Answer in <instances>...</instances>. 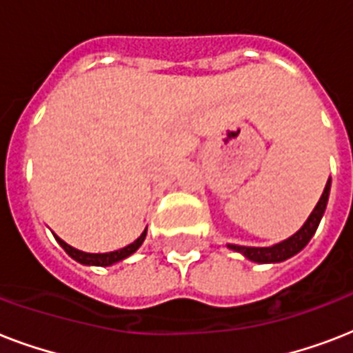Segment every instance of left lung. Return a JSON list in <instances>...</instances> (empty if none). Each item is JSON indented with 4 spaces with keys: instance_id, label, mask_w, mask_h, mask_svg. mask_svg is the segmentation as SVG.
<instances>
[{
    "instance_id": "obj_1",
    "label": "left lung",
    "mask_w": 353,
    "mask_h": 353,
    "mask_svg": "<svg viewBox=\"0 0 353 353\" xmlns=\"http://www.w3.org/2000/svg\"><path fill=\"white\" fill-rule=\"evenodd\" d=\"M330 187H332V179H328L326 187H324V192L319 199L317 207L313 209V212L310 214L307 221L302 225V229L299 232L288 238V240L280 241L273 247H241V245H229L234 251L241 252L243 256H247L252 262L258 263H271V262H282V260H288L293 254H296L299 251H302L304 247L307 245V241L312 240V236L317 231L319 223H321V218H323L324 210H326V203H328L330 196Z\"/></svg>"
}]
</instances>
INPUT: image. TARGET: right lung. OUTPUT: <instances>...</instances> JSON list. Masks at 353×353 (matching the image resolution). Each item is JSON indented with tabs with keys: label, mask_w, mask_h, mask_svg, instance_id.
<instances>
[{
	"label": "right lung",
	"mask_w": 353,
	"mask_h": 353,
	"mask_svg": "<svg viewBox=\"0 0 353 353\" xmlns=\"http://www.w3.org/2000/svg\"><path fill=\"white\" fill-rule=\"evenodd\" d=\"M54 238H57L58 243L63 247V251L68 252L71 258H74L77 262L85 263V265H112V263L121 262V260H124V258H128L130 254H133V252L137 251L139 247H141V243L144 241V238H146V229H144L143 234L139 236L137 240L133 241V243H130V245L122 247V249H119V251L102 252V254H91V252L79 251V249H74V247L68 245L63 240H60L58 236H54Z\"/></svg>",
	"instance_id": "obj_1"
}]
</instances>
